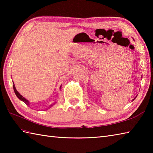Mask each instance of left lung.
Instances as JSON below:
<instances>
[{
  "label": "left lung",
  "instance_id": "obj_1",
  "mask_svg": "<svg viewBox=\"0 0 153 153\" xmlns=\"http://www.w3.org/2000/svg\"><path fill=\"white\" fill-rule=\"evenodd\" d=\"M135 99V98H134V99H133V100H134V99Z\"/></svg>",
  "mask_w": 153,
  "mask_h": 153
}]
</instances>
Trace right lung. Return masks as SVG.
Returning a JSON list of instances; mask_svg holds the SVG:
<instances>
[{
    "label": "right lung",
    "mask_w": 153,
    "mask_h": 153,
    "mask_svg": "<svg viewBox=\"0 0 153 153\" xmlns=\"http://www.w3.org/2000/svg\"><path fill=\"white\" fill-rule=\"evenodd\" d=\"M61 87H62V86H60V89H61ZM13 88H14V93H15V94H16V95L17 96L19 100H22V101L24 102V103L26 104V105H27V106H30V101H29V100H27L26 99H25L24 97H23L22 95H20V94H19V93H18V91L16 90V87H15V85H14V82H13ZM56 102H53V104H51V105L49 106V108H51V107L53 106V105H54V104L56 103Z\"/></svg>",
    "instance_id": "add662e5"
}]
</instances>
